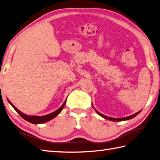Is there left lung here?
Here are the masks:
<instances>
[{
  "label": "left lung",
  "mask_w": 160,
  "mask_h": 160,
  "mask_svg": "<svg viewBox=\"0 0 160 160\" xmlns=\"http://www.w3.org/2000/svg\"><path fill=\"white\" fill-rule=\"evenodd\" d=\"M92 106H93V105H92ZM93 108H94V110H96V112H97L98 113V114L100 116H101V117H102V118H103L106 119V120H110V121H114V122L124 121V120H130V119H132V118H133L136 117V116L137 115H138L139 113H140V112L141 111V110L140 111L137 112L135 113V114H133V115H130V116H128V117H125V118H113L108 117V116H106V115H103V114H101V113H100L99 112L97 111V110L95 109V108H94V106H93Z\"/></svg>",
  "instance_id": "left-lung-1"
}]
</instances>
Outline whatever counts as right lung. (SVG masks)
<instances>
[{"label":"right lung","instance_id":"add662e5","mask_svg":"<svg viewBox=\"0 0 160 160\" xmlns=\"http://www.w3.org/2000/svg\"><path fill=\"white\" fill-rule=\"evenodd\" d=\"M8 102L10 104V105L13 107L14 109L16 110V111L18 112V114L21 116L22 118H24L25 120H27L28 122H29L31 123H33V124H42V123H45L46 122H48L51 120L52 119L54 118L55 117H57V116L62 111V109L63 108V107H64L66 102V99L65 100L64 102L62 104V106L60 107L59 108H58L57 110H55L54 112H51L50 114L48 115H43V116H36V115H26L24 113L22 112L20 110H19L17 109L15 106H14L12 103L8 99Z\"/></svg>","mask_w":160,"mask_h":160}]
</instances>
